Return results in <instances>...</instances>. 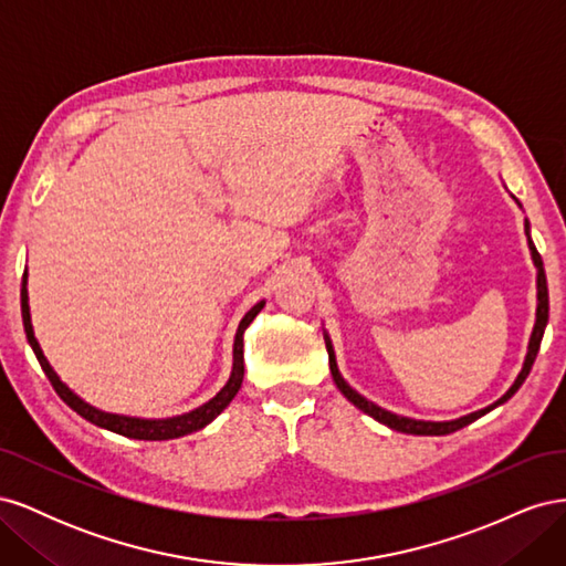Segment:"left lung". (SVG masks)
<instances>
[{
	"instance_id": "8db88e82",
	"label": "left lung",
	"mask_w": 566,
	"mask_h": 566,
	"mask_svg": "<svg viewBox=\"0 0 566 566\" xmlns=\"http://www.w3.org/2000/svg\"><path fill=\"white\" fill-rule=\"evenodd\" d=\"M512 198H515V196H512ZM515 202L520 205L517 198H515ZM520 208H522V205H520ZM524 233H526V243H528V252H531V262H534V266H536V321H534V331H531V337H528V347H526L522 370H520V375L515 378V382L510 385V389L503 394L501 399H495L493 403L479 408V410H472V413H468V416L453 418V420H416V418H408V416H397V413H391V410H387V408H382L378 403H373L370 399H366L364 394H358L345 378H342V373L337 368L335 349H333V339H331L328 333L323 331V339H325V349H328V361H331L333 380H335L337 389L345 394L347 401H352L358 410H364V413L370 416L373 420L387 424L389 430H397V432H403V434H418V437H441V434H451V432L460 430V427H465V424L479 420L482 416H486L489 410L499 408L507 399L515 397V391L524 385L526 375L531 373V366H534V361H536V354L541 349V339H543L545 325H547V281H545V269H543L541 254H538L534 241H531L528 219H524Z\"/></svg>"
}]
</instances>
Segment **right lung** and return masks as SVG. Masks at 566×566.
Masks as SVG:
<instances>
[{
  "label": "right lung",
  "mask_w": 566,
  "mask_h": 566,
  "mask_svg": "<svg viewBox=\"0 0 566 566\" xmlns=\"http://www.w3.org/2000/svg\"><path fill=\"white\" fill-rule=\"evenodd\" d=\"M264 300L256 302L252 310L241 318L238 323V331L233 337V366H231V375L227 385L221 387L210 401H205L202 406L188 410V413L181 416H172V418H139V416H123V413H108V410H101L92 403L84 401L80 394H75L71 387H67L61 378L59 373L51 368V364L46 361V356L40 347V342L35 337V328H32V318H30V304H28V269L23 273V283H21V312H23V328L28 335V342L32 352H35L38 361L44 370V375L49 378V382L54 385L59 397L71 406L77 416H82L84 420H90L92 424L101 427V430H108L115 434H123L127 439H142V441H167V439H179L186 437L191 432L202 430V427H208L221 410H224L233 397L238 394L243 385V375H245V358H243V335L245 328L254 321V316L264 310Z\"/></svg>",
  "instance_id": "right-lung-1"
}]
</instances>
